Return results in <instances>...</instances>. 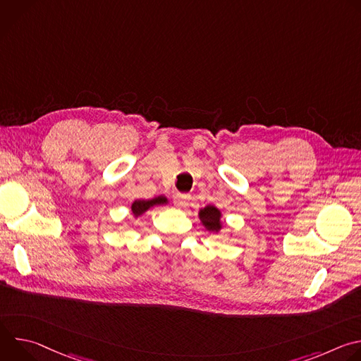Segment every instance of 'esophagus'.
I'll use <instances>...</instances> for the list:
<instances>
[{"instance_id":"34e87169","label":"esophagus","mask_w":361,"mask_h":361,"mask_svg":"<svg viewBox=\"0 0 361 361\" xmlns=\"http://www.w3.org/2000/svg\"><path fill=\"white\" fill-rule=\"evenodd\" d=\"M188 200H190V194H176L174 195V205L177 209H185L188 205Z\"/></svg>"}]
</instances>
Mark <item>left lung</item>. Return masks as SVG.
<instances>
[{
    "label": "left lung",
    "instance_id": "obj_1",
    "mask_svg": "<svg viewBox=\"0 0 361 361\" xmlns=\"http://www.w3.org/2000/svg\"><path fill=\"white\" fill-rule=\"evenodd\" d=\"M198 217H200L202 226L209 231L219 233L223 228L221 212L217 207H214V205H207V207L201 209L198 213Z\"/></svg>",
    "mask_w": 361,
    "mask_h": 361
}]
</instances>
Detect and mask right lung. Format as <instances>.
Listing matches in <instances>:
<instances>
[{
	"label": "right lung",
	"mask_w": 361,
	"mask_h": 361,
	"mask_svg": "<svg viewBox=\"0 0 361 361\" xmlns=\"http://www.w3.org/2000/svg\"><path fill=\"white\" fill-rule=\"evenodd\" d=\"M169 200L164 195H159V197H154L151 200H135L131 204V212L134 214V217H140L141 214H144L145 212H148L154 205H163L167 204Z\"/></svg>",
	"instance_id": "right-lung-1"
}]
</instances>
